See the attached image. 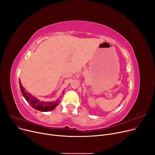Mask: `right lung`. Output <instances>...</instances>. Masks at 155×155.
Wrapping results in <instances>:
<instances>
[{"label":"right lung","mask_w":155,"mask_h":155,"mask_svg":"<svg viewBox=\"0 0 155 155\" xmlns=\"http://www.w3.org/2000/svg\"><path fill=\"white\" fill-rule=\"evenodd\" d=\"M19 85L21 91L24 99L26 100V101L31 105L32 107H33L35 109L41 111V112H48L51 111L53 110L57 105H58L60 101V99H57L56 101L53 102H44V101H40L34 96L31 95V94L26 91L25 88H24L22 84L21 81L19 80Z\"/></svg>","instance_id":"1"}]
</instances>
